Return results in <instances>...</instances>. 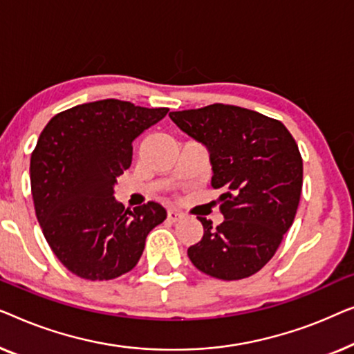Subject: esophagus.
I'll list each match as a JSON object with an SVG mask.
<instances>
[{"label": "esophagus", "mask_w": 354, "mask_h": 354, "mask_svg": "<svg viewBox=\"0 0 354 354\" xmlns=\"http://www.w3.org/2000/svg\"><path fill=\"white\" fill-rule=\"evenodd\" d=\"M167 216H168V220H170V221H178V220H181V218H183V213H179L178 210H168Z\"/></svg>", "instance_id": "esophagus-1"}]
</instances>
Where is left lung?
Returning <instances> with one entry per match:
<instances>
[{
	"instance_id": "1",
	"label": "left lung",
	"mask_w": 354,
	"mask_h": 354,
	"mask_svg": "<svg viewBox=\"0 0 354 354\" xmlns=\"http://www.w3.org/2000/svg\"><path fill=\"white\" fill-rule=\"evenodd\" d=\"M170 118L208 149L212 186L225 191V221L213 227L197 216L203 237L187 248L189 260L223 281L255 274L274 257L295 220L303 186L295 139L279 120L226 104L171 112Z\"/></svg>"
}]
</instances>
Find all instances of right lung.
Here are the masks:
<instances>
[{
    "mask_svg": "<svg viewBox=\"0 0 354 354\" xmlns=\"http://www.w3.org/2000/svg\"><path fill=\"white\" fill-rule=\"evenodd\" d=\"M167 113L104 99L57 113L39 134L30 158L35 213L54 255L78 277L109 281L131 271L147 234L167 218L157 202L131 212L113 197L133 141Z\"/></svg>",
    "mask_w": 354,
    "mask_h": 354,
    "instance_id": "add662e5",
    "label": "right lung"
}]
</instances>
